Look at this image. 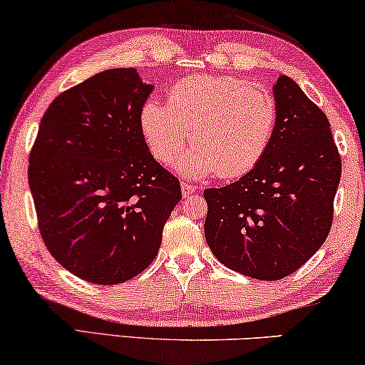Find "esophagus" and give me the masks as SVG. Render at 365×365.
<instances>
[{
    "label": "esophagus",
    "mask_w": 365,
    "mask_h": 365,
    "mask_svg": "<svg viewBox=\"0 0 365 365\" xmlns=\"http://www.w3.org/2000/svg\"><path fill=\"white\" fill-rule=\"evenodd\" d=\"M194 191H196V187H194L192 184H187V182L181 184V192H182L184 197H189Z\"/></svg>",
    "instance_id": "34e87169"
}]
</instances>
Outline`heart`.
Wrapping results in <instances>:
<instances>
[{
    "mask_svg": "<svg viewBox=\"0 0 365 365\" xmlns=\"http://www.w3.org/2000/svg\"><path fill=\"white\" fill-rule=\"evenodd\" d=\"M276 124L271 89L232 76L181 79L168 104L148 99L139 113L141 133L158 163H173L191 141L194 148L176 168L192 178L217 173L234 179L249 173L266 156Z\"/></svg>",
    "mask_w": 365,
    "mask_h": 365,
    "instance_id": "b5f03b06",
    "label": "heart"
}]
</instances>
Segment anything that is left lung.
I'll return each instance as SVG.
<instances>
[{"instance_id":"left-lung-1","label":"left lung","mask_w":365,"mask_h":365,"mask_svg":"<svg viewBox=\"0 0 365 365\" xmlns=\"http://www.w3.org/2000/svg\"><path fill=\"white\" fill-rule=\"evenodd\" d=\"M272 93L277 124L266 156L236 182L204 191L212 254L261 281L289 276L319 251L342 168L326 114L301 86L281 74Z\"/></svg>"}]
</instances>
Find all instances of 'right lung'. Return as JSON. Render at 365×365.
Here are the masks:
<instances>
[{"instance_id": "1", "label": "right lung", "mask_w": 365, "mask_h": 365, "mask_svg": "<svg viewBox=\"0 0 365 365\" xmlns=\"http://www.w3.org/2000/svg\"><path fill=\"white\" fill-rule=\"evenodd\" d=\"M153 89L136 68L94 74L49 104L29 154V189L48 251L99 286L126 282L154 261L182 197L139 126Z\"/></svg>"}]
</instances>
